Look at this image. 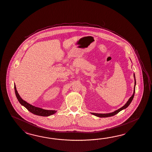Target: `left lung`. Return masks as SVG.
Masks as SVG:
<instances>
[{
	"instance_id": "left-lung-1",
	"label": "left lung",
	"mask_w": 152,
	"mask_h": 152,
	"mask_svg": "<svg viewBox=\"0 0 152 152\" xmlns=\"http://www.w3.org/2000/svg\"><path fill=\"white\" fill-rule=\"evenodd\" d=\"M134 80H135V85H134V92L133 95L132 96L130 97L129 98L128 101H127V102L125 104L124 106L123 107H121V108L119 109L118 110L115 111L113 113H107V114H97V113H91L93 115H95L96 116L98 117H100V118H106V117H110V116H114V115L117 114L118 113H119L120 111L126 109L128 106H129V105L130 104V103L132 102V101L133 99L134 96V94H135V85H136V80H135V75L134 74Z\"/></svg>"
}]
</instances>
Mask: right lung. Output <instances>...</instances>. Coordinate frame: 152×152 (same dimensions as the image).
Wrapping results in <instances>:
<instances>
[{
  "mask_svg": "<svg viewBox=\"0 0 152 152\" xmlns=\"http://www.w3.org/2000/svg\"><path fill=\"white\" fill-rule=\"evenodd\" d=\"M14 90H15V95L18 99L20 104L24 106L28 110L31 112L33 114L38 115V116H48L50 115L54 114L57 112L55 110H45L40 107H37L36 106H33L32 105L28 104L26 101L23 100V99L19 96L18 93L17 92V88L15 87V85H14Z\"/></svg>",
  "mask_w": 152,
  "mask_h": 152,
  "instance_id": "obj_1",
  "label": "right lung"
}]
</instances>
